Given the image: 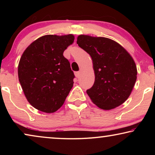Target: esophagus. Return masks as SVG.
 I'll list each match as a JSON object with an SVG mask.
<instances>
[{
    "instance_id": "obj_1",
    "label": "esophagus",
    "mask_w": 155,
    "mask_h": 155,
    "mask_svg": "<svg viewBox=\"0 0 155 155\" xmlns=\"http://www.w3.org/2000/svg\"><path fill=\"white\" fill-rule=\"evenodd\" d=\"M75 75L76 78H79L80 76V72H75Z\"/></svg>"
}]
</instances>
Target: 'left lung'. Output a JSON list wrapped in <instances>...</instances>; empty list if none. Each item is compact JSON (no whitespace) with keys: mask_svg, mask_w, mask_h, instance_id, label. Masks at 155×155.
Segmentation results:
<instances>
[{"mask_svg":"<svg viewBox=\"0 0 155 155\" xmlns=\"http://www.w3.org/2000/svg\"><path fill=\"white\" fill-rule=\"evenodd\" d=\"M77 44L92 60L94 83L87 90L92 102L104 110L121 105L130 95L137 80V67L132 56L109 38L81 35Z\"/></svg>","mask_w":155,"mask_h":155,"instance_id":"obj_1","label":"left lung"}]
</instances>
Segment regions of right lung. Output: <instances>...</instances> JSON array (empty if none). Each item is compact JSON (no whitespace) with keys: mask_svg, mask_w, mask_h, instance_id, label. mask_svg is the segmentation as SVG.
Here are the masks:
<instances>
[{"mask_svg":"<svg viewBox=\"0 0 155 155\" xmlns=\"http://www.w3.org/2000/svg\"><path fill=\"white\" fill-rule=\"evenodd\" d=\"M74 39L73 35L43 36L21 56L19 81L27 101L39 111L54 113L73 87L75 75L63 52Z\"/></svg>","mask_w":155,"mask_h":155,"instance_id":"add662e5","label":"right lung"}]
</instances>
